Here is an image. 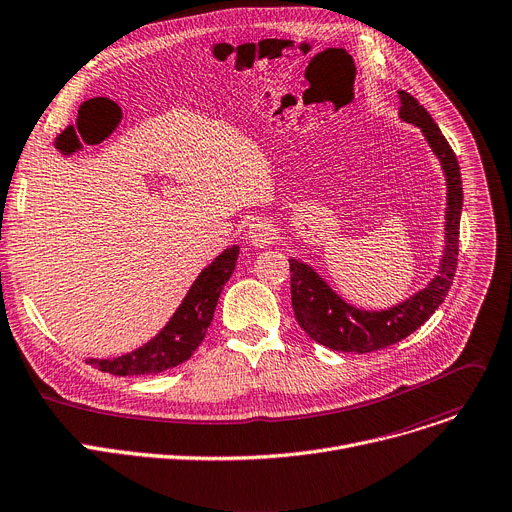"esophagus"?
<instances>
[{
  "label": "esophagus",
  "instance_id": "1",
  "mask_svg": "<svg viewBox=\"0 0 512 512\" xmlns=\"http://www.w3.org/2000/svg\"><path fill=\"white\" fill-rule=\"evenodd\" d=\"M276 241V226L269 220H257L249 226V243L253 247L265 249Z\"/></svg>",
  "mask_w": 512,
  "mask_h": 512
}]
</instances>
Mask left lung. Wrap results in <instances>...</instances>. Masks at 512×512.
Instances as JSON below:
<instances>
[{
    "mask_svg": "<svg viewBox=\"0 0 512 512\" xmlns=\"http://www.w3.org/2000/svg\"><path fill=\"white\" fill-rule=\"evenodd\" d=\"M399 117L416 125L442 164L447 177V216L445 251L438 265V276L420 292L395 304L387 311H362L335 294L317 271L298 259L290 261L292 309L298 325L311 339L335 352H374L401 342L424 325L445 302L453 284L459 257V222L463 210V183L457 156L445 135L420 102L399 90Z\"/></svg>",
    "mask_w": 512,
    "mask_h": 512,
    "instance_id": "1",
    "label": "left lung"
}]
</instances>
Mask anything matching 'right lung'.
<instances>
[{
    "label": "right lung",
    "instance_id": "add662e5",
    "mask_svg": "<svg viewBox=\"0 0 512 512\" xmlns=\"http://www.w3.org/2000/svg\"><path fill=\"white\" fill-rule=\"evenodd\" d=\"M236 259L238 247L234 245L203 269L175 315L148 344L113 360L90 358L86 362L115 377H133V374H158L189 360L208 333L220 292L232 276Z\"/></svg>",
    "mask_w": 512,
    "mask_h": 512
}]
</instances>
